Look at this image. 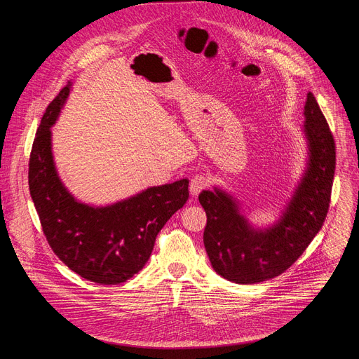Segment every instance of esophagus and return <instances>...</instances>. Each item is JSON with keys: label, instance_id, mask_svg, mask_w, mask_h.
Returning a JSON list of instances; mask_svg holds the SVG:
<instances>
[{"label": "esophagus", "instance_id": "obj_1", "mask_svg": "<svg viewBox=\"0 0 359 359\" xmlns=\"http://www.w3.org/2000/svg\"><path fill=\"white\" fill-rule=\"evenodd\" d=\"M208 186H209V180H208L206 176L196 175V176H193V179L190 180L189 189H190L191 196H197L203 189H206Z\"/></svg>", "mask_w": 359, "mask_h": 359}]
</instances>
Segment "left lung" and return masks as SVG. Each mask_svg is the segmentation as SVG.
I'll list each match as a JSON object with an SVG mask.
<instances>
[{"label":"left lung","instance_id":"obj_1","mask_svg":"<svg viewBox=\"0 0 359 359\" xmlns=\"http://www.w3.org/2000/svg\"><path fill=\"white\" fill-rule=\"evenodd\" d=\"M302 132L309 162L280 219L267 229H254L240 213L238 201L215 187L198 201L208 216L203 241L212 267L237 284H255L290 269L321 230L331 198L335 142L316 96L309 92Z\"/></svg>","mask_w":359,"mask_h":359}]
</instances>
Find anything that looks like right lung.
<instances>
[{"instance_id": "obj_1", "label": "right lung", "mask_w": 359, "mask_h": 359, "mask_svg": "<svg viewBox=\"0 0 359 359\" xmlns=\"http://www.w3.org/2000/svg\"><path fill=\"white\" fill-rule=\"evenodd\" d=\"M71 88L68 82L41 119L29 156V193L42 231L58 259L82 278L121 284L143 269L156 236L189 200V180L149 187L100 208L76 200L58 176L50 142V128Z\"/></svg>"}]
</instances>
